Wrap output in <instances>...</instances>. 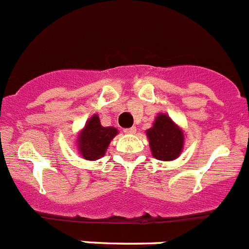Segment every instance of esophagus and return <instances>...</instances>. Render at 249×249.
<instances>
[{
  "instance_id": "esophagus-1",
  "label": "esophagus",
  "mask_w": 249,
  "mask_h": 249,
  "mask_svg": "<svg viewBox=\"0 0 249 249\" xmlns=\"http://www.w3.org/2000/svg\"><path fill=\"white\" fill-rule=\"evenodd\" d=\"M123 132L127 133V135H135L136 132H137V128H136V127H131V128H126Z\"/></svg>"
}]
</instances>
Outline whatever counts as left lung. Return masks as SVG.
Masks as SVG:
<instances>
[{"label":"left lung","instance_id":"1","mask_svg":"<svg viewBox=\"0 0 249 249\" xmlns=\"http://www.w3.org/2000/svg\"><path fill=\"white\" fill-rule=\"evenodd\" d=\"M152 156L168 162L181 156L184 146V132L166 113H158L151 128L146 131Z\"/></svg>","mask_w":249,"mask_h":249}]
</instances>
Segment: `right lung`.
<instances>
[{
    "instance_id": "obj_1",
    "label": "right lung",
    "mask_w": 249,
    "mask_h": 249,
    "mask_svg": "<svg viewBox=\"0 0 249 249\" xmlns=\"http://www.w3.org/2000/svg\"><path fill=\"white\" fill-rule=\"evenodd\" d=\"M117 135L118 129L116 127H103L100 116L94 113L77 135L76 148L78 149V155L86 160H100L106 155L111 141Z\"/></svg>"
}]
</instances>
